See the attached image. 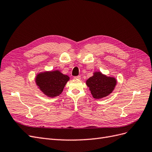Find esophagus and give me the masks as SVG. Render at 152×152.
Wrapping results in <instances>:
<instances>
[{
	"mask_svg": "<svg viewBox=\"0 0 152 152\" xmlns=\"http://www.w3.org/2000/svg\"><path fill=\"white\" fill-rule=\"evenodd\" d=\"M73 78H74L75 79H79H79H81V77L80 75H78V76H75Z\"/></svg>",
	"mask_w": 152,
	"mask_h": 152,
	"instance_id": "34e87169",
	"label": "esophagus"
}]
</instances>
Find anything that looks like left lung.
I'll list each match as a JSON object with an SVG mask.
<instances>
[{
	"instance_id": "left-lung-1",
	"label": "left lung",
	"mask_w": 152,
	"mask_h": 152,
	"mask_svg": "<svg viewBox=\"0 0 152 152\" xmlns=\"http://www.w3.org/2000/svg\"><path fill=\"white\" fill-rule=\"evenodd\" d=\"M117 81L115 78L107 77L101 72H95L94 75L86 81L87 86L95 99H100L112 93Z\"/></svg>"
}]
</instances>
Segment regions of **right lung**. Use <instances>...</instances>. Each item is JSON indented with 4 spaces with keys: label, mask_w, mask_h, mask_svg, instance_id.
<instances>
[{
    "label": "right lung",
    "mask_w": 152,
    "mask_h": 152,
    "mask_svg": "<svg viewBox=\"0 0 152 152\" xmlns=\"http://www.w3.org/2000/svg\"><path fill=\"white\" fill-rule=\"evenodd\" d=\"M68 80V76L56 70L39 73L36 77L35 81L37 85L44 94L53 98L62 93Z\"/></svg>",
    "instance_id": "1"
}]
</instances>
